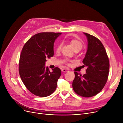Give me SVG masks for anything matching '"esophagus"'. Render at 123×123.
I'll return each instance as SVG.
<instances>
[{
	"label": "esophagus",
	"mask_w": 123,
	"mask_h": 123,
	"mask_svg": "<svg viewBox=\"0 0 123 123\" xmlns=\"http://www.w3.org/2000/svg\"><path fill=\"white\" fill-rule=\"evenodd\" d=\"M62 71L63 72H67L68 71V70L66 69H62Z\"/></svg>",
	"instance_id": "1"
}]
</instances>
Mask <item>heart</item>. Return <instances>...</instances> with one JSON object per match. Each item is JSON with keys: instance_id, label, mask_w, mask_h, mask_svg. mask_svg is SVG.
Masks as SVG:
<instances>
[{"instance_id": "obj_1", "label": "heart", "mask_w": 123, "mask_h": 123, "mask_svg": "<svg viewBox=\"0 0 123 123\" xmlns=\"http://www.w3.org/2000/svg\"><path fill=\"white\" fill-rule=\"evenodd\" d=\"M66 42L69 43L71 45L73 49L74 50H80L83 48L84 45V42H83V40H81L80 38H72L70 36H68L66 38ZM62 46V43H59L56 47L55 51L56 53H59L61 51V48ZM67 64H68L69 63H67Z\"/></svg>"}]
</instances>
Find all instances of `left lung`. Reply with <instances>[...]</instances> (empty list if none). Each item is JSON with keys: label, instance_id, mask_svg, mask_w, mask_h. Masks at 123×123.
<instances>
[{"label": "left lung", "instance_id": "1", "mask_svg": "<svg viewBox=\"0 0 123 123\" xmlns=\"http://www.w3.org/2000/svg\"><path fill=\"white\" fill-rule=\"evenodd\" d=\"M88 49L83 62L87 67L86 74L81 75L74 71L72 88L78 95L91 97L98 94L108 79L110 61L103 44L97 37L87 33Z\"/></svg>", "mask_w": 123, "mask_h": 123}]
</instances>
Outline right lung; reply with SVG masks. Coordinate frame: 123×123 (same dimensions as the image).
<instances>
[{"instance_id":"add662e5","label":"right lung","mask_w":123,"mask_h":123,"mask_svg":"<svg viewBox=\"0 0 123 123\" xmlns=\"http://www.w3.org/2000/svg\"><path fill=\"white\" fill-rule=\"evenodd\" d=\"M61 33L41 32L34 35L22 49L19 74L26 88L39 97H47L55 91L61 71L58 67L51 72L45 67L47 59L54 56V43Z\"/></svg>"}]
</instances>
